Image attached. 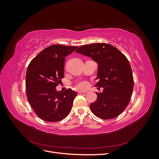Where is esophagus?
Here are the masks:
<instances>
[{"label": "esophagus", "instance_id": "34e87169", "mask_svg": "<svg viewBox=\"0 0 159 159\" xmlns=\"http://www.w3.org/2000/svg\"><path fill=\"white\" fill-rule=\"evenodd\" d=\"M78 92L79 93H88L87 91H82V90H78Z\"/></svg>", "mask_w": 159, "mask_h": 159}]
</instances>
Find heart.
<instances>
[{
    "label": "heart",
    "mask_w": 159,
    "mask_h": 159,
    "mask_svg": "<svg viewBox=\"0 0 159 159\" xmlns=\"http://www.w3.org/2000/svg\"><path fill=\"white\" fill-rule=\"evenodd\" d=\"M77 86L80 88H84L87 86V82L85 81H80L77 84Z\"/></svg>",
    "instance_id": "b5f03b06"
}]
</instances>
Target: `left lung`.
<instances>
[{"label":"left lung","mask_w":159,"mask_h":159,"mask_svg":"<svg viewBox=\"0 0 159 159\" xmlns=\"http://www.w3.org/2000/svg\"><path fill=\"white\" fill-rule=\"evenodd\" d=\"M76 52L91 57L98 64V82L102 93L90 104L92 113L103 119L117 117L125 109L133 89L132 70L127 57L116 48L105 43L84 45Z\"/></svg>","instance_id":"8db88e82"}]
</instances>
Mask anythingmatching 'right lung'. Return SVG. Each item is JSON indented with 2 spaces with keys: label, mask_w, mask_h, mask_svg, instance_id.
Wrapping results in <instances>:
<instances>
[{
  "label": "right lung",
  "mask_w": 159,
  "mask_h": 159,
  "mask_svg": "<svg viewBox=\"0 0 159 159\" xmlns=\"http://www.w3.org/2000/svg\"><path fill=\"white\" fill-rule=\"evenodd\" d=\"M78 46L52 45L40 52L28 66L26 75V95L32 109L46 121H61L71 109L78 95L71 89L57 92L56 86L64 78L65 57Z\"/></svg>",
  "instance_id": "obj_1"
}]
</instances>
